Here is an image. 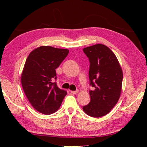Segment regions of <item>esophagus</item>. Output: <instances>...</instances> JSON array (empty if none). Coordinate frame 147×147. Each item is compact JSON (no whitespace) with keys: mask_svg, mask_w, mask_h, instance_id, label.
<instances>
[{"mask_svg":"<svg viewBox=\"0 0 147 147\" xmlns=\"http://www.w3.org/2000/svg\"><path fill=\"white\" fill-rule=\"evenodd\" d=\"M78 92H79V91H78V90H76V91H71V93H73V94H77V93H78Z\"/></svg>","mask_w":147,"mask_h":147,"instance_id":"1","label":"esophagus"}]
</instances>
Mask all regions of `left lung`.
Listing matches in <instances>:
<instances>
[{
  "instance_id": "left-lung-1",
  "label": "left lung",
  "mask_w": 147,
  "mask_h": 147,
  "mask_svg": "<svg viewBox=\"0 0 147 147\" xmlns=\"http://www.w3.org/2000/svg\"><path fill=\"white\" fill-rule=\"evenodd\" d=\"M89 58V78L93 91H89L91 101L83 107L87 115L100 117L109 113L120 98L123 71L112 51L102 44L83 49Z\"/></svg>"
}]
</instances>
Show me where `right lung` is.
Wrapping results in <instances>:
<instances>
[{"label":"right lung","instance_id":"right-lung-1","mask_svg":"<svg viewBox=\"0 0 147 147\" xmlns=\"http://www.w3.org/2000/svg\"><path fill=\"white\" fill-rule=\"evenodd\" d=\"M69 50L41 46L27 58L21 74V84L28 100L34 109L45 115L54 113L60 107L67 91L56 82V69L69 54Z\"/></svg>","mask_w":147,"mask_h":147}]
</instances>
